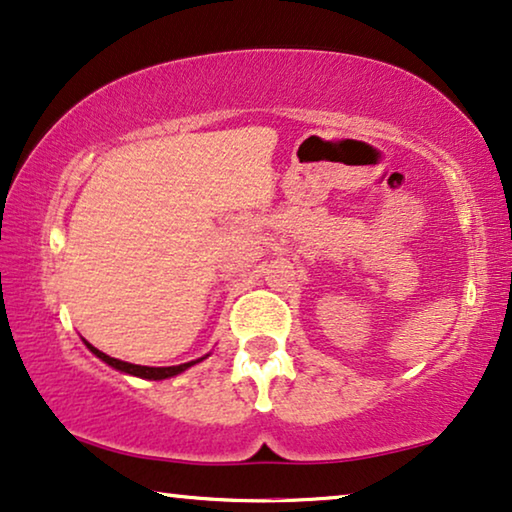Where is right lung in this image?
Listing matches in <instances>:
<instances>
[{
	"label": "right lung",
	"mask_w": 512,
	"mask_h": 512,
	"mask_svg": "<svg viewBox=\"0 0 512 512\" xmlns=\"http://www.w3.org/2000/svg\"><path fill=\"white\" fill-rule=\"evenodd\" d=\"M87 348H90V351L96 355V358H101L103 362H108L110 367L120 369V372H127V374H133V376H140V379H154V381H159V379H168V376L180 374V372H184V369L191 367V365H196V362H198V360H194V362H184V365H175V367H143V365H131V362H124V360L110 358V355L101 353L99 348H94L92 344H87ZM201 360H203V358H201Z\"/></svg>",
	"instance_id": "1"
}]
</instances>
